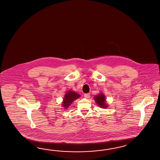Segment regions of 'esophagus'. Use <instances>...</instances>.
<instances>
[{
  "label": "esophagus",
  "instance_id": "1",
  "mask_svg": "<svg viewBox=\"0 0 160 160\" xmlns=\"http://www.w3.org/2000/svg\"><path fill=\"white\" fill-rule=\"evenodd\" d=\"M84 97L87 98V99H88V98H89L90 97V94L88 93V94H84Z\"/></svg>",
  "mask_w": 160,
  "mask_h": 160
}]
</instances>
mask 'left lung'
<instances>
[{
    "mask_svg": "<svg viewBox=\"0 0 160 160\" xmlns=\"http://www.w3.org/2000/svg\"><path fill=\"white\" fill-rule=\"evenodd\" d=\"M94 99H95V102H97L98 105L102 108H105L108 106L106 104L105 97L103 94H99V95H97L96 97H95Z\"/></svg>",
    "mask_w": 160,
    "mask_h": 160,
    "instance_id": "left-lung-1",
    "label": "left lung"
}]
</instances>
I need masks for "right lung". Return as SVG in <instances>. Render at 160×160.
Returning a JSON list of instances; mask_svg holds the SVG:
<instances>
[{"label":"right lung","mask_w":160,"mask_h":160,"mask_svg":"<svg viewBox=\"0 0 160 160\" xmlns=\"http://www.w3.org/2000/svg\"><path fill=\"white\" fill-rule=\"evenodd\" d=\"M80 97V95L78 94L77 92H73L72 91H68L65 95L63 99L62 105L65 108H68L69 106L74 101L75 99Z\"/></svg>","instance_id":"add662e5"}]
</instances>
